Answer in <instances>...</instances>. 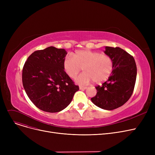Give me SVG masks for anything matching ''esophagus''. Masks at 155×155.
<instances>
[{
    "label": "esophagus",
    "mask_w": 155,
    "mask_h": 155,
    "mask_svg": "<svg viewBox=\"0 0 155 155\" xmlns=\"http://www.w3.org/2000/svg\"><path fill=\"white\" fill-rule=\"evenodd\" d=\"M87 87H84V86H80V90H85V89H87Z\"/></svg>",
    "instance_id": "1"
}]
</instances>
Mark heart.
<instances>
[{"label": "heart", "instance_id": "1", "mask_svg": "<svg viewBox=\"0 0 155 155\" xmlns=\"http://www.w3.org/2000/svg\"><path fill=\"white\" fill-rule=\"evenodd\" d=\"M63 70L68 76L75 78L82 69L84 73L77 79L80 85H87L94 80L99 84L106 81L114 69V61L111 56L98 51L80 50L67 56L63 62Z\"/></svg>", "mask_w": 155, "mask_h": 155}]
</instances>
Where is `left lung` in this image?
Instances as JSON below:
<instances>
[{"mask_svg": "<svg viewBox=\"0 0 155 155\" xmlns=\"http://www.w3.org/2000/svg\"><path fill=\"white\" fill-rule=\"evenodd\" d=\"M104 53L113 60V71L107 81L95 87L97 94L91 101L100 108L113 110L123 105L131 97L137 68L133 56L120 48L106 46Z\"/></svg>", "mask_w": 155, "mask_h": 155, "instance_id": "1", "label": "left lung"}]
</instances>
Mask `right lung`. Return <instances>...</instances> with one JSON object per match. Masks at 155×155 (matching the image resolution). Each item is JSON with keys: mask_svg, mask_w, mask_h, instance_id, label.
Returning <instances> with one entry per match:
<instances>
[{"mask_svg": "<svg viewBox=\"0 0 155 155\" xmlns=\"http://www.w3.org/2000/svg\"><path fill=\"white\" fill-rule=\"evenodd\" d=\"M67 52L50 46L32 53L24 64L22 84L36 106L48 112H58L71 102L79 87L63 70Z\"/></svg>", "mask_w": 155, "mask_h": 155, "instance_id": "1", "label": "right lung"}]
</instances>
